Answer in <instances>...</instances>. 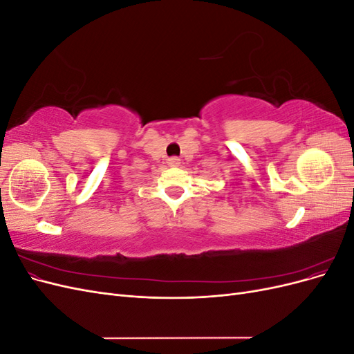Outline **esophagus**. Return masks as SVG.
<instances>
[{"instance_id": "1", "label": "esophagus", "mask_w": 354, "mask_h": 354, "mask_svg": "<svg viewBox=\"0 0 354 354\" xmlns=\"http://www.w3.org/2000/svg\"><path fill=\"white\" fill-rule=\"evenodd\" d=\"M168 165H169V167H178V165H180V159H178L177 156L169 158V159H168Z\"/></svg>"}]
</instances>
